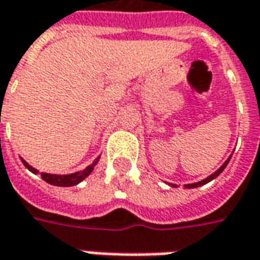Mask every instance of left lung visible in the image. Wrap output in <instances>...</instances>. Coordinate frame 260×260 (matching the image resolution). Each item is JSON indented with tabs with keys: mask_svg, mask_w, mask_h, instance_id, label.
Returning a JSON list of instances; mask_svg holds the SVG:
<instances>
[{
	"mask_svg": "<svg viewBox=\"0 0 260 260\" xmlns=\"http://www.w3.org/2000/svg\"><path fill=\"white\" fill-rule=\"evenodd\" d=\"M230 158H231V156H230L229 160H227V161H225V163H224L223 166H221V167H220V169L217 170V171H214V173H213L212 175H209V177H207L206 180L199 181V182H195V184H188V185H185V188H198V186L205 185V184H207V182H210V181H212V180H214V178H216V177H218V175L221 174V173H223V170L225 169V167H227V164H229ZM170 185H171V184H170ZM173 186H174V185H173Z\"/></svg>",
	"mask_w": 260,
	"mask_h": 260,
	"instance_id": "left-lung-1",
	"label": "left lung"
}]
</instances>
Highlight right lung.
I'll return each mask as SVG.
<instances>
[{
    "mask_svg": "<svg viewBox=\"0 0 260 260\" xmlns=\"http://www.w3.org/2000/svg\"><path fill=\"white\" fill-rule=\"evenodd\" d=\"M99 161V158H96L90 166H87L83 171H80V173H74V174H69V175H55V174H47V173H42V178L48 184H51V185H57V186H72L76 185V184H79L80 181H83L87 177V175L90 174L93 167L96 166V163ZM22 163L25 164V167L27 170H30L31 173H39L36 169H33L31 166L26 163L25 160L22 158Z\"/></svg>",
    "mask_w": 260,
    "mask_h": 260,
    "instance_id": "obj_1",
    "label": "right lung"
}]
</instances>
